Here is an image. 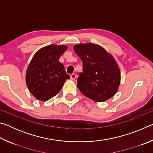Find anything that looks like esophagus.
Returning <instances> with one entry per match:
<instances>
[{
    "mask_svg": "<svg viewBox=\"0 0 153 153\" xmlns=\"http://www.w3.org/2000/svg\"><path fill=\"white\" fill-rule=\"evenodd\" d=\"M76 77H77V76L75 74H72L70 75V77H71V79L72 80H74L76 78Z\"/></svg>",
    "mask_w": 153,
    "mask_h": 153,
    "instance_id": "34e87169",
    "label": "esophagus"
}]
</instances>
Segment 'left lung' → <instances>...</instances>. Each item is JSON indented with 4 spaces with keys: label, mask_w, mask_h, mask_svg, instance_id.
<instances>
[{
    "label": "left lung",
    "mask_w": 153,
    "mask_h": 153,
    "mask_svg": "<svg viewBox=\"0 0 153 153\" xmlns=\"http://www.w3.org/2000/svg\"><path fill=\"white\" fill-rule=\"evenodd\" d=\"M74 49L83 63L77 86L82 94L96 102L113 97L121 80L120 69L113 56L97 44H78Z\"/></svg>",
    "instance_id": "left-lung-1"
}]
</instances>
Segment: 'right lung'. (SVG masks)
Returning a JSON list of instances; mask_svg holds the SVG:
<instances>
[{
    "mask_svg": "<svg viewBox=\"0 0 153 153\" xmlns=\"http://www.w3.org/2000/svg\"><path fill=\"white\" fill-rule=\"evenodd\" d=\"M67 49V46L51 45L36 52L27 67L25 81L36 99L46 101L60 91L66 79V73L59 58Z\"/></svg>",
    "mask_w": 153,
    "mask_h": 153,
    "instance_id": "right-lung-1",
    "label": "right lung"
}]
</instances>
